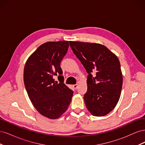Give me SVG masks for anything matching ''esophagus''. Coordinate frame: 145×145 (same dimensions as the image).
<instances>
[{
  "label": "esophagus",
  "mask_w": 145,
  "mask_h": 145,
  "mask_svg": "<svg viewBox=\"0 0 145 145\" xmlns=\"http://www.w3.org/2000/svg\"><path fill=\"white\" fill-rule=\"evenodd\" d=\"M73 87L75 89H77V87H78V84H76V85H73Z\"/></svg>",
  "instance_id": "esophagus-1"
}]
</instances>
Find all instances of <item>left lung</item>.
Returning <instances> with one entry per match:
<instances>
[{"instance_id":"8db88e82","label":"left lung","mask_w":145,"mask_h":145,"mask_svg":"<svg viewBox=\"0 0 145 145\" xmlns=\"http://www.w3.org/2000/svg\"><path fill=\"white\" fill-rule=\"evenodd\" d=\"M73 52L88 74L86 108L94 116H104L119 100L123 76L119 60L105 46L99 43L69 41Z\"/></svg>"}]
</instances>
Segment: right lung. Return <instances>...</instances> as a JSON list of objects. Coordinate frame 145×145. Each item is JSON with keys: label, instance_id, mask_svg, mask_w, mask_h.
I'll use <instances>...</instances> for the list:
<instances>
[{"label": "right lung", "instance_id": "right-lung-1", "mask_svg": "<svg viewBox=\"0 0 145 145\" xmlns=\"http://www.w3.org/2000/svg\"><path fill=\"white\" fill-rule=\"evenodd\" d=\"M68 41L48 42L31 55L25 63L24 80L34 108L50 119L59 118L71 103L73 91L63 83L61 61L67 54ZM58 76L59 83L54 80Z\"/></svg>", "mask_w": 145, "mask_h": 145}]
</instances>
